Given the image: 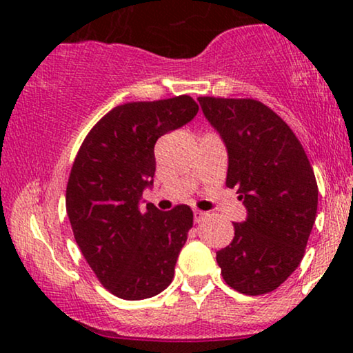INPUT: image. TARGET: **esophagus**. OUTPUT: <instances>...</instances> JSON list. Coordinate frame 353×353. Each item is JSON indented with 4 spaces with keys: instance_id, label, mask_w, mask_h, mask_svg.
Instances as JSON below:
<instances>
[{
    "instance_id": "34e87169",
    "label": "esophagus",
    "mask_w": 353,
    "mask_h": 353,
    "mask_svg": "<svg viewBox=\"0 0 353 353\" xmlns=\"http://www.w3.org/2000/svg\"><path fill=\"white\" fill-rule=\"evenodd\" d=\"M192 214H194V221H196V223H199V221H202L207 216V212H202L199 209H194V212H192Z\"/></svg>"
}]
</instances>
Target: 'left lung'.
I'll return each instance as SVG.
<instances>
[{
  "label": "left lung",
  "instance_id": "obj_1",
  "mask_svg": "<svg viewBox=\"0 0 353 353\" xmlns=\"http://www.w3.org/2000/svg\"><path fill=\"white\" fill-rule=\"evenodd\" d=\"M228 151L226 186L248 219L216 252L225 283L245 296L281 286L305 254L318 209L315 173L301 141L268 105L250 98H197Z\"/></svg>",
  "mask_w": 353,
  "mask_h": 353
}]
</instances>
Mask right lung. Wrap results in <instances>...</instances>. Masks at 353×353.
Wrapping results in <instances>:
<instances>
[{
	"instance_id": "obj_1",
	"label": "right lung",
	"mask_w": 353,
	"mask_h": 353,
	"mask_svg": "<svg viewBox=\"0 0 353 353\" xmlns=\"http://www.w3.org/2000/svg\"><path fill=\"white\" fill-rule=\"evenodd\" d=\"M188 94L137 101L109 110L86 134L72 165L65 209L74 238L99 283L125 301L162 292L192 226V210L139 209L156 172L154 146L162 134L194 119Z\"/></svg>"
}]
</instances>
